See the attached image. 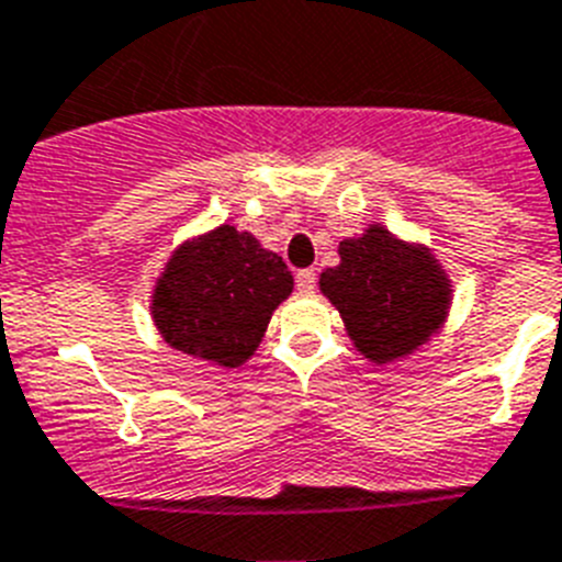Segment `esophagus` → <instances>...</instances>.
<instances>
[{
  "mask_svg": "<svg viewBox=\"0 0 562 562\" xmlns=\"http://www.w3.org/2000/svg\"><path fill=\"white\" fill-rule=\"evenodd\" d=\"M295 286H299V292H313L315 290V270H301L299 276H295Z\"/></svg>",
  "mask_w": 562,
  "mask_h": 562,
  "instance_id": "34e87169",
  "label": "esophagus"
}]
</instances>
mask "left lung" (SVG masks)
Here are the masks:
<instances>
[{"mask_svg": "<svg viewBox=\"0 0 562 562\" xmlns=\"http://www.w3.org/2000/svg\"><path fill=\"white\" fill-rule=\"evenodd\" d=\"M338 258L322 272L318 286L364 359L402 361L442 330L453 290L428 247L370 224L359 238L338 244Z\"/></svg>", "mask_w": 562, "mask_h": 562, "instance_id": "8db88e82", "label": "left lung"}]
</instances>
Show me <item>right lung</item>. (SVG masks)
<instances>
[{"instance_id": "right-lung-1", "label": "right lung", "mask_w": 562, "mask_h": 562, "mask_svg": "<svg viewBox=\"0 0 562 562\" xmlns=\"http://www.w3.org/2000/svg\"><path fill=\"white\" fill-rule=\"evenodd\" d=\"M292 272L255 235L221 224L183 240L151 290V322L166 345L217 368L258 350Z\"/></svg>"}]
</instances>
